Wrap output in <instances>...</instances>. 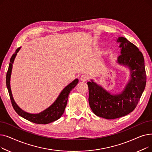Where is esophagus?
Here are the masks:
<instances>
[{
  "instance_id": "34e87169",
  "label": "esophagus",
  "mask_w": 152,
  "mask_h": 152,
  "mask_svg": "<svg viewBox=\"0 0 152 152\" xmlns=\"http://www.w3.org/2000/svg\"><path fill=\"white\" fill-rule=\"evenodd\" d=\"M89 79V76L86 75H83L81 77H80V80L81 81H83V82H85L87 80H88Z\"/></svg>"
}]
</instances>
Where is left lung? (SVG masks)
I'll list each match as a JSON object with an SVG mask.
<instances>
[{"instance_id": "1", "label": "left lung", "mask_w": 152, "mask_h": 152, "mask_svg": "<svg viewBox=\"0 0 152 152\" xmlns=\"http://www.w3.org/2000/svg\"><path fill=\"white\" fill-rule=\"evenodd\" d=\"M116 41L121 49L117 63L128 67L131 73V78L124 89L120 94L114 95L93 80L87 82L91 110L95 115L107 119L120 118L132 112L146 85L145 62L142 52L125 37H119Z\"/></svg>"}]
</instances>
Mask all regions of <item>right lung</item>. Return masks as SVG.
<instances>
[{
  "mask_svg": "<svg viewBox=\"0 0 152 152\" xmlns=\"http://www.w3.org/2000/svg\"><path fill=\"white\" fill-rule=\"evenodd\" d=\"M20 49L21 47L18 48V49L16 50L15 53H13V55L12 56V57L10 58V63L9 64V69H8L6 76L7 87L8 89V91H9L12 104L14 110L20 116L27 119V120L31 122H33L36 124H46L57 120V119H58L62 116L64 111H65V109L66 107L68 102V95L69 92L72 91V89H73L78 83V79H75L73 81H72L66 87H65L58 95L57 100L53 102V104L50 105L49 108H47V109L42 111V112L37 114H31L26 112V111H23L22 109H21L17 105V103H15L12 96L10 88V77L13 63L16 57V55H17V53L19 52Z\"/></svg>",
  "mask_w": 152,
  "mask_h": 152,
  "instance_id": "1",
  "label": "right lung"
}]
</instances>
